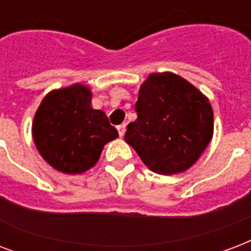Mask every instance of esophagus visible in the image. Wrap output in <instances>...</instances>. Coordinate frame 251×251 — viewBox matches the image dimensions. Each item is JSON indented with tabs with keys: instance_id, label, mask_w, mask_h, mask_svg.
<instances>
[{
	"instance_id": "esophagus-1",
	"label": "esophagus",
	"mask_w": 251,
	"mask_h": 251,
	"mask_svg": "<svg viewBox=\"0 0 251 251\" xmlns=\"http://www.w3.org/2000/svg\"><path fill=\"white\" fill-rule=\"evenodd\" d=\"M117 130H118V134H120V137H124V135H125V131H126L125 124H121V125H118Z\"/></svg>"
}]
</instances>
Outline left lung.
<instances>
[{"label":"left lung","instance_id":"8db88e82","mask_svg":"<svg viewBox=\"0 0 251 251\" xmlns=\"http://www.w3.org/2000/svg\"><path fill=\"white\" fill-rule=\"evenodd\" d=\"M125 141L152 172L187 171L213 135V110L198 88L172 72L151 74L135 102Z\"/></svg>","mask_w":251,"mask_h":251}]
</instances>
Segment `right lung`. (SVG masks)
Returning a JSON list of instances; mask_svg holds the SVG:
<instances>
[{
  "label": "right lung",
  "mask_w": 251,
  "mask_h": 251,
  "mask_svg": "<svg viewBox=\"0 0 251 251\" xmlns=\"http://www.w3.org/2000/svg\"><path fill=\"white\" fill-rule=\"evenodd\" d=\"M83 84L51 91L32 121V139L43 159L64 174H83L100 159L102 149L118 137L102 110L91 106Z\"/></svg>",
  "instance_id": "1"
}]
</instances>
